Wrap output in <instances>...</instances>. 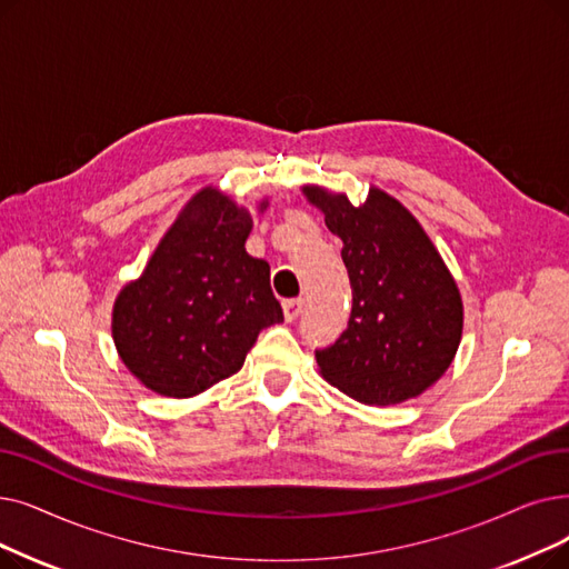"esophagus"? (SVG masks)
Here are the masks:
<instances>
[{"instance_id":"1","label":"esophagus","mask_w":569,"mask_h":569,"mask_svg":"<svg viewBox=\"0 0 569 569\" xmlns=\"http://www.w3.org/2000/svg\"><path fill=\"white\" fill-rule=\"evenodd\" d=\"M302 307H305V300H302V298L283 300V313H286L288 323H292V320H298V316L302 313Z\"/></svg>"}]
</instances>
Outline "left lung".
I'll use <instances>...</instances> for the list:
<instances>
[{
    "mask_svg": "<svg viewBox=\"0 0 569 569\" xmlns=\"http://www.w3.org/2000/svg\"><path fill=\"white\" fill-rule=\"evenodd\" d=\"M343 241L353 307L349 326L316 360L362 405H400L447 372L462 335L460 292L418 220L383 190L353 207L346 194L305 188Z\"/></svg>",
    "mask_w": 569,
    "mask_h": 569,
    "instance_id": "obj_1",
    "label": "left lung"
}]
</instances>
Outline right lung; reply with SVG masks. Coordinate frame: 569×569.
Returning <instances> with one entry per match:
<instances>
[{"label": "right lung", "instance_id": "1", "mask_svg": "<svg viewBox=\"0 0 569 569\" xmlns=\"http://www.w3.org/2000/svg\"><path fill=\"white\" fill-rule=\"evenodd\" d=\"M251 226L249 211L204 188L169 228L141 279L120 290L113 341L146 388L192 398L239 372L258 335L283 320L269 264L243 249Z\"/></svg>", "mask_w": 569, "mask_h": 569}]
</instances>
